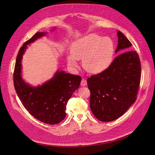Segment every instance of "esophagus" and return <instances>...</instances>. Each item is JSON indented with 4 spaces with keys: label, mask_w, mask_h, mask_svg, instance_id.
<instances>
[{
    "label": "esophagus",
    "mask_w": 155,
    "mask_h": 155,
    "mask_svg": "<svg viewBox=\"0 0 155 155\" xmlns=\"http://www.w3.org/2000/svg\"><path fill=\"white\" fill-rule=\"evenodd\" d=\"M87 85V80H85V79H82L81 80V85L82 86V87H85V86H86Z\"/></svg>",
    "instance_id": "esophagus-1"
}]
</instances>
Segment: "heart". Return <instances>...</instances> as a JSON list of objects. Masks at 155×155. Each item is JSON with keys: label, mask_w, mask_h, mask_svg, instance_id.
<instances>
[{"label": "heart", "mask_w": 155, "mask_h": 155, "mask_svg": "<svg viewBox=\"0 0 155 155\" xmlns=\"http://www.w3.org/2000/svg\"><path fill=\"white\" fill-rule=\"evenodd\" d=\"M70 51L71 55L68 57L70 67H78L77 60H83L84 68L89 73L97 74L111 66L114 56V45L110 38L90 34L72 44Z\"/></svg>", "instance_id": "b5f03b06"}]
</instances>
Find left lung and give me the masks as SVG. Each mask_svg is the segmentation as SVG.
Returning <instances> with one entry per match:
<instances>
[{"instance_id": "obj_1", "label": "left lung", "mask_w": 155, "mask_h": 155, "mask_svg": "<svg viewBox=\"0 0 155 155\" xmlns=\"http://www.w3.org/2000/svg\"><path fill=\"white\" fill-rule=\"evenodd\" d=\"M115 52L118 55L104 72L87 80L90 91V106L94 116L101 121H111L122 116L135 102L141 80V63L137 51L120 31ZM128 50V51L127 50Z\"/></svg>"}]
</instances>
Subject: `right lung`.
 I'll return each instance as SVG.
<instances>
[{"instance_id": "obj_1", "label": "right lung", "mask_w": 155, "mask_h": 155, "mask_svg": "<svg viewBox=\"0 0 155 155\" xmlns=\"http://www.w3.org/2000/svg\"><path fill=\"white\" fill-rule=\"evenodd\" d=\"M37 32L20 47L14 71V84L17 94L25 108L35 118L49 125H55L66 117V105L73 93L79 88L78 75L58 71L54 77L37 87L25 84L21 77V60L28 44L44 35Z\"/></svg>"}]
</instances>
